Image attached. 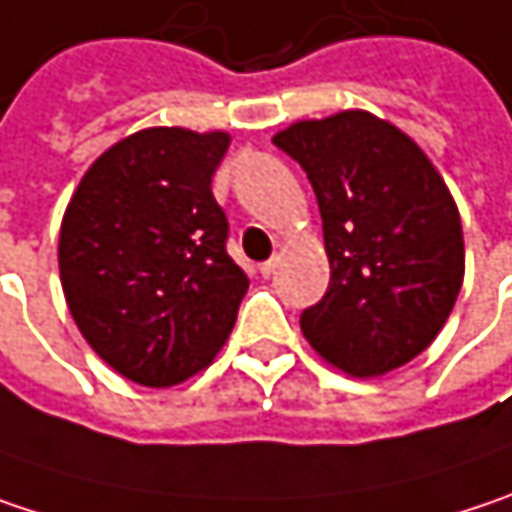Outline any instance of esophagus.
Here are the masks:
<instances>
[{
    "label": "esophagus",
    "mask_w": 512,
    "mask_h": 512,
    "mask_svg": "<svg viewBox=\"0 0 512 512\" xmlns=\"http://www.w3.org/2000/svg\"><path fill=\"white\" fill-rule=\"evenodd\" d=\"M276 268H279V256H271L268 262H262V265H259V274H262V276H274Z\"/></svg>",
    "instance_id": "obj_1"
}]
</instances>
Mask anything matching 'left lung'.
<instances>
[{"label": "left lung", "instance_id": "left-lung-1", "mask_svg": "<svg viewBox=\"0 0 512 512\" xmlns=\"http://www.w3.org/2000/svg\"><path fill=\"white\" fill-rule=\"evenodd\" d=\"M276 148L309 174L323 218L329 291L303 311L311 349L355 379L384 376L428 347L463 285V230L440 171L367 110L294 122Z\"/></svg>", "mask_w": 512, "mask_h": 512}]
</instances>
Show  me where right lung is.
I'll use <instances>...</instances> for the list:
<instances>
[{
  "label": "right lung",
  "mask_w": 512,
  "mask_h": 512,
  "mask_svg": "<svg viewBox=\"0 0 512 512\" xmlns=\"http://www.w3.org/2000/svg\"><path fill=\"white\" fill-rule=\"evenodd\" d=\"M230 133L145 128L107 148L63 212L57 265L81 335L119 376L171 387L227 344L250 279L212 174Z\"/></svg>",
  "instance_id": "add662e5"
}]
</instances>
